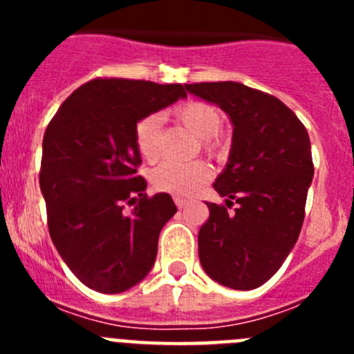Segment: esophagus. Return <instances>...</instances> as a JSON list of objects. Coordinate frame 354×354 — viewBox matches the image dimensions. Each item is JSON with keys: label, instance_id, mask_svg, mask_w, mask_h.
<instances>
[{"label": "esophagus", "instance_id": "obj_1", "mask_svg": "<svg viewBox=\"0 0 354 354\" xmlns=\"http://www.w3.org/2000/svg\"><path fill=\"white\" fill-rule=\"evenodd\" d=\"M174 202H175V205H177V207H179V209H184L187 205V200L183 198V196H175Z\"/></svg>", "mask_w": 354, "mask_h": 354}]
</instances>
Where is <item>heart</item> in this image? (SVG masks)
<instances>
[{"label": "heart", "mask_w": 354, "mask_h": 354, "mask_svg": "<svg viewBox=\"0 0 354 354\" xmlns=\"http://www.w3.org/2000/svg\"><path fill=\"white\" fill-rule=\"evenodd\" d=\"M175 117L193 134L204 140L202 143L209 152H216L220 149V143L214 138L223 124L220 109L207 102L192 101L175 109ZM159 131H161V118L158 115H147L140 118L138 124L134 126V143L142 158L147 161H154L159 156ZM209 177H211V168L204 161H167L161 162L150 174V180L156 189L174 195H192Z\"/></svg>", "instance_id": "heart-1"}]
</instances>
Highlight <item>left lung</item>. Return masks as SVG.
Masks as SVG:
<instances>
[{"instance_id":"left-lung-1","label":"left lung","mask_w":354,"mask_h":354,"mask_svg":"<svg viewBox=\"0 0 354 354\" xmlns=\"http://www.w3.org/2000/svg\"><path fill=\"white\" fill-rule=\"evenodd\" d=\"M232 122L228 161L214 180L225 205L209 204L198 232L205 273L225 287L257 289L280 270L298 241L314 177L310 138L299 118L270 93L236 81L186 84Z\"/></svg>"}]
</instances>
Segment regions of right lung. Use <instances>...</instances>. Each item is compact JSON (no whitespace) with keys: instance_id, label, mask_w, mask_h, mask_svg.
<instances>
[{"instance_id":"1","label":"right lung","mask_w":354,"mask_h":354,"mask_svg":"<svg viewBox=\"0 0 354 354\" xmlns=\"http://www.w3.org/2000/svg\"><path fill=\"white\" fill-rule=\"evenodd\" d=\"M184 97L183 84L93 80L46 129L40 192L49 234L68 270L97 292H124L154 266L159 232L177 207L168 193L147 196L134 126Z\"/></svg>"}]
</instances>
